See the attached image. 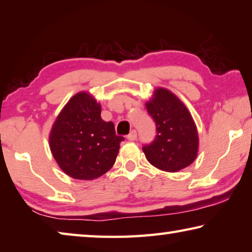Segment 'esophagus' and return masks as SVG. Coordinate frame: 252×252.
Masks as SVG:
<instances>
[{
	"instance_id": "1",
	"label": "esophagus",
	"mask_w": 252,
	"mask_h": 252,
	"mask_svg": "<svg viewBox=\"0 0 252 252\" xmlns=\"http://www.w3.org/2000/svg\"><path fill=\"white\" fill-rule=\"evenodd\" d=\"M136 136H138V133H136L135 130H132L129 134H127V140H130V141H134L136 140Z\"/></svg>"
}]
</instances>
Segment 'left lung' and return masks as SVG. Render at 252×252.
Wrapping results in <instances>:
<instances>
[{
	"instance_id": "obj_1",
	"label": "left lung",
	"mask_w": 252,
	"mask_h": 252,
	"mask_svg": "<svg viewBox=\"0 0 252 252\" xmlns=\"http://www.w3.org/2000/svg\"><path fill=\"white\" fill-rule=\"evenodd\" d=\"M146 106L157 127L156 139L142 148L148 161L162 171L187 168L197 158L199 136L186 105L167 89L158 88Z\"/></svg>"
}]
</instances>
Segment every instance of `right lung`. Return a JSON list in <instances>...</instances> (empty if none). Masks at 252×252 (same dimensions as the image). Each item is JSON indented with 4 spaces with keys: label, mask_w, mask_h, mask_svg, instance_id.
<instances>
[{
    "label": "right lung",
    "mask_w": 252,
    "mask_h": 252,
    "mask_svg": "<svg viewBox=\"0 0 252 252\" xmlns=\"http://www.w3.org/2000/svg\"><path fill=\"white\" fill-rule=\"evenodd\" d=\"M123 136L101 119V105L88 92L76 93L55 120L50 149L59 167L71 178L93 180L116 162Z\"/></svg>",
    "instance_id": "1"
}]
</instances>
